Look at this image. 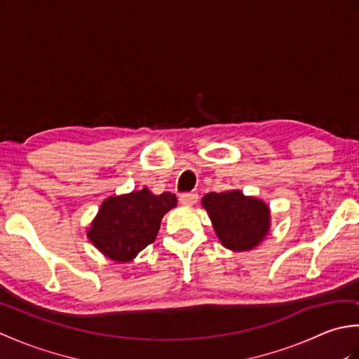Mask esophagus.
I'll return each mask as SVG.
<instances>
[{
  "label": "esophagus",
  "instance_id": "esophagus-1",
  "mask_svg": "<svg viewBox=\"0 0 359 359\" xmlns=\"http://www.w3.org/2000/svg\"><path fill=\"white\" fill-rule=\"evenodd\" d=\"M180 203L182 205H188V207H191V205L197 203V201H199V194L197 193H185L180 196Z\"/></svg>",
  "mask_w": 359,
  "mask_h": 359
}]
</instances>
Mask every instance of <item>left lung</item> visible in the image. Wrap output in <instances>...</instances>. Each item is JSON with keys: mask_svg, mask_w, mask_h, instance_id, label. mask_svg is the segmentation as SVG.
<instances>
[{"mask_svg": "<svg viewBox=\"0 0 359 359\" xmlns=\"http://www.w3.org/2000/svg\"><path fill=\"white\" fill-rule=\"evenodd\" d=\"M219 241L228 250L247 251L261 243L270 231V208L261 199L243 196L239 189L203 196Z\"/></svg>", "mask_w": 359, "mask_h": 359, "instance_id": "1", "label": "left lung"}]
</instances>
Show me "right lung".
<instances>
[{"mask_svg": "<svg viewBox=\"0 0 359 359\" xmlns=\"http://www.w3.org/2000/svg\"><path fill=\"white\" fill-rule=\"evenodd\" d=\"M177 199L171 193L152 194L148 188L106 199L88 230L97 250L118 264L133 259L156 241L160 222Z\"/></svg>", "mask_w": 359, "mask_h": 359, "instance_id": "add662e5", "label": "right lung"}]
</instances>
